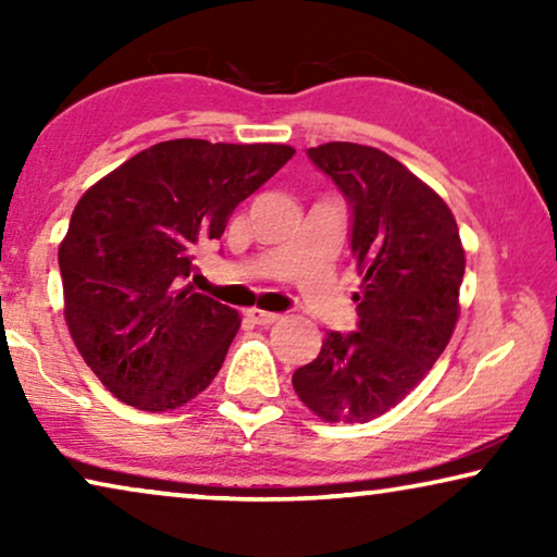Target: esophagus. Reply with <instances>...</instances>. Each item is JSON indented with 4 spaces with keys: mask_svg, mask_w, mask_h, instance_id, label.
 <instances>
[{
    "mask_svg": "<svg viewBox=\"0 0 557 557\" xmlns=\"http://www.w3.org/2000/svg\"><path fill=\"white\" fill-rule=\"evenodd\" d=\"M246 317L253 324H261V326H269V324H273L278 319V314H273V311H263V309H248Z\"/></svg>",
    "mask_w": 557,
    "mask_h": 557,
    "instance_id": "obj_1",
    "label": "esophagus"
}]
</instances>
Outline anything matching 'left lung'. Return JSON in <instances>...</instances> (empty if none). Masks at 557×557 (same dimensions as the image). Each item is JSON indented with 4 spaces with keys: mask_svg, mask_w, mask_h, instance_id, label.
<instances>
[{
    "mask_svg": "<svg viewBox=\"0 0 557 557\" xmlns=\"http://www.w3.org/2000/svg\"><path fill=\"white\" fill-rule=\"evenodd\" d=\"M349 205V250L362 286L357 330L330 332L292 383L330 423H364L406 398L451 339L463 258L448 205L375 147L307 149Z\"/></svg>",
    "mask_w": 557,
    "mask_h": 557,
    "instance_id": "8db88e82",
    "label": "left lung"
}]
</instances>
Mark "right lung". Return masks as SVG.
<instances>
[{
    "mask_svg": "<svg viewBox=\"0 0 557 557\" xmlns=\"http://www.w3.org/2000/svg\"><path fill=\"white\" fill-rule=\"evenodd\" d=\"M292 157L286 144L162 141L75 205L58 250L65 322L119 400L180 408L223 368L240 317L187 284L195 250Z\"/></svg>",
    "mask_w": 557,
    "mask_h": 557,
    "instance_id": "obj_1",
    "label": "right lung"
}]
</instances>
